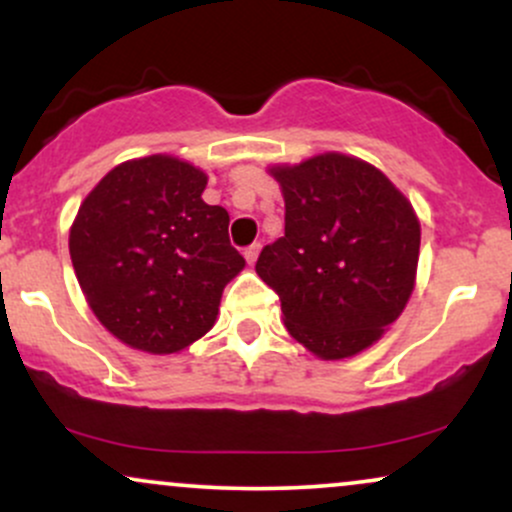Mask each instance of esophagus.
<instances>
[{"label":"esophagus","instance_id":"obj_1","mask_svg":"<svg viewBox=\"0 0 512 512\" xmlns=\"http://www.w3.org/2000/svg\"><path fill=\"white\" fill-rule=\"evenodd\" d=\"M260 250H262V245L260 243H252L250 248H245V260H248V264H255V260H257V255H260Z\"/></svg>","mask_w":512,"mask_h":512}]
</instances>
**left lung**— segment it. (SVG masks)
Masks as SVG:
<instances>
[{
  "label": "left lung",
  "instance_id": "obj_1",
  "mask_svg": "<svg viewBox=\"0 0 512 512\" xmlns=\"http://www.w3.org/2000/svg\"><path fill=\"white\" fill-rule=\"evenodd\" d=\"M284 238L255 272L281 301L286 330L322 361L361 354L402 315L416 284L421 223L390 178L356 156L272 166Z\"/></svg>",
  "mask_w": 512,
  "mask_h": 512
}]
</instances>
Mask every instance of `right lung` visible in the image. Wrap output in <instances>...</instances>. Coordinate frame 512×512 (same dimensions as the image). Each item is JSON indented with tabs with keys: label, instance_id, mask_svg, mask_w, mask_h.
<instances>
[{
	"label": "right lung",
	"instance_id": "add662e5",
	"mask_svg": "<svg viewBox=\"0 0 512 512\" xmlns=\"http://www.w3.org/2000/svg\"><path fill=\"white\" fill-rule=\"evenodd\" d=\"M207 173L175 156L120 163L88 192L69 255L88 308L122 344L178 354L214 327L243 272L228 211L202 199Z\"/></svg>",
	"mask_w": 512,
	"mask_h": 512
}]
</instances>
